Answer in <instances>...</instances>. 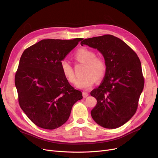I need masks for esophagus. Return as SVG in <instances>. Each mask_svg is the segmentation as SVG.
Instances as JSON below:
<instances>
[{"label":"esophagus","instance_id":"esophagus-1","mask_svg":"<svg viewBox=\"0 0 158 158\" xmlns=\"http://www.w3.org/2000/svg\"><path fill=\"white\" fill-rule=\"evenodd\" d=\"M82 96H83L84 98H86V97H87L88 96V94L85 92H82Z\"/></svg>","mask_w":158,"mask_h":158}]
</instances>
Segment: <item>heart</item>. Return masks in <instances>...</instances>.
Instances as JSON below:
<instances>
[{
    "instance_id": "b5f03b06",
    "label": "heart",
    "mask_w": 158,
    "mask_h": 158,
    "mask_svg": "<svg viewBox=\"0 0 158 158\" xmlns=\"http://www.w3.org/2000/svg\"><path fill=\"white\" fill-rule=\"evenodd\" d=\"M74 57L80 63H85L83 73L85 76L76 82L73 69L70 62L63 60L61 62V69L64 77L71 83L76 82V86L83 89L92 87L96 79L101 80L106 72V64L103 58L96 57L94 51L87 48H81L74 54Z\"/></svg>"
}]
</instances>
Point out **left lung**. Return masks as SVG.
I'll use <instances>...</instances> for the list:
<instances>
[{
  "instance_id": "left-lung-1",
  "label": "left lung",
  "mask_w": 158,
  "mask_h": 158,
  "mask_svg": "<svg viewBox=\"0 0 158 158\" xmlns=\"http://www.w3.org/2000/svg\"><path fill=\"white\" fill-rule=\"evenodd\" d=\"M81 45L97 49L106 64L102 83L90 93L97 101L92 117L104 128H118L135 114L143 89L139 59L123 41L110 35L85 39Z\"/></svg>"
}]
</instances>
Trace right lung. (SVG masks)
Instances as JSON below:
<instances>
[{
  "label": "right lung",
  "instance_id": "obj_1",
  "mask_svg": "<svg viewBox=\"0 0 158 158\" xmlns=\"http://www.w3.org/2000/svg\"><path fill=\"white\" fill-rule=\"evenodd\" d=\"M82 38L42 40L23 51L15 83L21 109L37 126L54 129L68 120L82 98L63 75L61 62Z\"/></svg>",
  "mask_w": 158,
  "mask_h": 158
}]
</instances>
